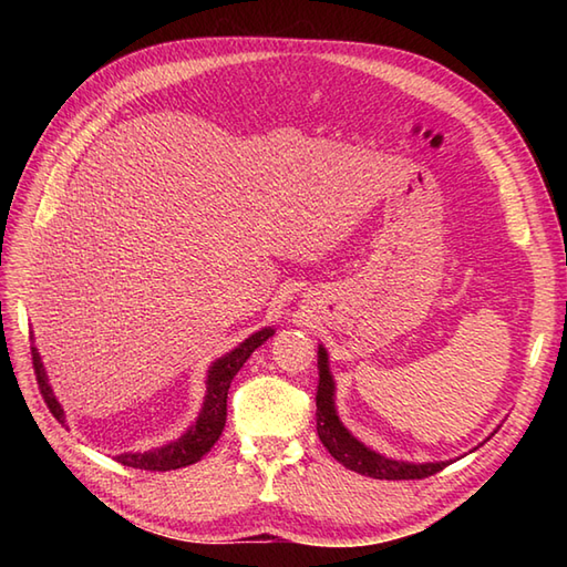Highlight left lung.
Segmentation results:
<instances>
[{"mask_svg":"<svg viewBox=\"0 0 567 567\" xmlns=\"http://www.w3.org/2000/svg\"><path fill=\"white\" fill-rule=\"evenodd\" d=\"M319 388H317V433L327 451L343 463L348 470H355L360 475L375 477V480H424L429 475H436L449 463H404L392 461L368 449L360 443L351 431H348L339 414H336V382L329 370V353L327 348L319 346Z\"/></svg>","mask_w":567,"mask_h":567,"instance_id":"8db88e82","label":"left lung"}]
</instances>
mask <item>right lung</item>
Masks as SVG:
<instances>
[{
  "mask_svg": "<svg viewBox=\"0 0 567 567\" xmlns=\"http://www.w3.org/2000/svg\"><path fill=\"white\" fill-rule=\"evenodd\" d=\"M272 333H275L272 327H265L256 333H250L244 343H238L234 348V351H228L219 360H214L207 372V396H204L202 412L195 424H192L183 436L146 453H122L116 455V463L128 465V467H141V470H161L163 473V470H177V467L197 463L204 453H209L212 445L219 441L221 431L226 426V396H228V388H231L234 375L244 368L250 353L268 341ZM31 355H33L35 380H39V390L43 394V400L60 424H65L63 406L58 404L51 384H48V375L41 363L39 351L31 348Z\"/></svg>",
  "mask_w": 567,
  "mask_h": 567,
  "instance_id": "add662e5",
  "label": "right lung"
}]
</instances>
